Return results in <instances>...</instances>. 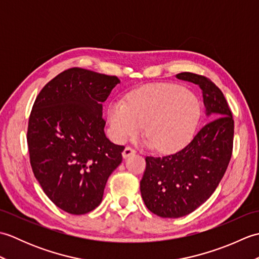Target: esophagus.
Masks as SVG:
<instances>
[{
    "label": "esophagus",
    "mask_w": 259,
    "mask_h": 259,
    "mask_svg": "<svg viewBox=\"0 0 259 259\" xmlns=\"http://www.w3.org/2000/svg\"><path fill=\"white\" fill-rule=\"evenodd\" d=\"M135 153H136V150L134 149V148H131V147L128 146V147L124 148V150L122 152V157L123 158H128L131 155H135Z\"/></svg>",
    "instance_id": "34e87169"
}]
</instances>
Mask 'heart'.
<instances>
[{
    "label": "heart",
    "mask_w": 259,
    "mask_h": 259,
    "mask_svg": "<svg viewBox=\"0 0 259 259\" xmlns=\"http://www.w3.org/2000/svg\"><path fill=\"white\" fill-rule=\"evenodd\" d=\"M201 114L199 99L190 90L174 83L140 87L126 96V102L113 101L108 119L114 139L124 142L139 134L158 151H174L188 144Z\"/></svg>",
    "instance_id": "b5f03b06"
}]
</instances>
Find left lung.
<instances>
[{
  "mask_svg": "<svg viewBox=\"0 0 259 259\" xmlns=\"http://www.w3.org/2000/svg\"><path fill=\"white\" fill-rule=\"evenodd\" d=\"M177 78L199 85L207 122L188 145L161 157H146L141 197L162 218L186 216L202 205L221 183L233 153L234 119L222 90L205 75L181 72Z\"/></svg>",
  "mask_w": 259,
  "mask_h": 259,
  "instance_id": "1",
  "label": "left lung"
}]
</instances>
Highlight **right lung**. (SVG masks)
I'll return each instance as SVG.
<instances>
[{
  "instance_id": "obj_1",
  "label": "right lung",
  "mask_w": 259,
  "mask_h": 259,
  "mask_svg": "<svg viewBox=\"0 0 259 259\" xmlns=\"http://www.w3.org/2000/svg\"><path fill=\"white\" fill-rule=\"evenodd\" d=\"M120 80L71 68L43 87L27 125L30 163L54 205L83 214L102 201L109 176L122 161L124 146L104 135L102 102Z\"/></svg>"
}]
</instances>
